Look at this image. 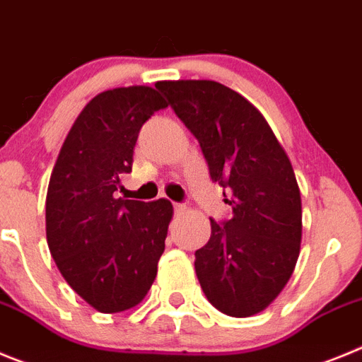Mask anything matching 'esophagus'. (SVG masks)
Listing matches in <instances>:
<instances>
[{"label":"esophagus","mask_w":362,"mask_h":362,"mask_svg":"<svg viewBox=\"0 0 362 362\" xmlns=\"http://www.w3.org/2000/svg\"><path fill=\"white\" fill-rule=\"evenodd\" d=\"M173 209H175V214H182V213H185V205L184 204H173Z\"/></svg>","instance_id":"1"}]
</instances>
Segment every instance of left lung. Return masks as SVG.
<instances>
[{
  "label": "left lung",
  "instance_id": "1",
  "mask_svg": "<svg viewBox=\"0 0 362 362\" xmlns=\"http://www.w3.org/2000/svg\"><path fill=\"white\" fill-rule=\"evenodd\" d=\"M157 88L200 144L211 180L233 207L211 220L194 252L205 298L233 317L258 314L291 279L301 243V194L294 169L265 117L214 81H160Z\"/></svg>",
  "mask_w": 362,
  "mask_h": 362
}]
</instances>
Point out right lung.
<instances>
[{
	"mask_svg": "<svg viewBox=\"0 0 362 362\" xmlns=\"http://www.w3.org/2000/svg\"><path fill=\"white\" fill-rule=\"evenodd\" d=\"M168 103L155 88H115L84 106L64 139L47 193V242L68 285L103 314L148 294L165 247L173 205L124 200L139 132Z\"/></svg>",
	"mask_w": 362,
	"mask_h": 362,
	"instance_id": "right-lung-1",
	"label": "right lung"
}]
</instances>
